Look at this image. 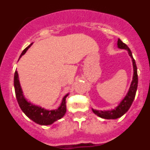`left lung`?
Instances as JSON below:
<instances>
[{
    "instance_id": "1",
    "label": "left lung",
    "mask_w": 150,
    "mask_h": 150,
    "mask_svg": "<svg viewBox=\"0 0 150 150\" xmlns=\"http://www.w3.org/2000/svg\"><path fill=\"white\" fill-rule=\"evenodd\" d=\"M118 47L120 49H125L128 51V54L132 59L133 62V67H134V76L133 80H132V85L130 86L129 91L127 94L126 97L122 100V101L120 103V104L116 107V109L111 111H100L95 110L92 109V111L95 114L98 116L99 117L103 118V119H107V120H115L118 118L121 117L127 111L129 110L130 107L132 106L133 100L135 98L136 91L137 88V83H138V77H137V65L135 63V61L132 56V51L128 48L125 43H124L120 39L118 40Z\"/></svg>"
}]
</instances>
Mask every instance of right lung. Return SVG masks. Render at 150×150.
<instances>
[{
  "label": "right lung",
  "instance_id": "1",
  "mask_svg": "<svg viewBox=\"0 0 150 150\" xmlns=\"http://www.w3.org/2000/svg\"><path fill=\"white\" fill-rule=\"evenodd\" d=\"M32 44V43H31ZM31 44L29 45L28 47H26L25 50L22 51L20 57L22 55L25 53L28 49L31 46ZM19 57V58H20ZM14 88H15L16 97L18 104L20 107L21 110L23 111V112L29 119L34 121L37 124L41 125H47L53 123L54 122L60 120L61 118L63 117L64 115L66 112V98L67 95L64 97L62 103L60 107L55 110H46L44 109H42L41 107H37V106L32 105L30 103H28L27 100L25 99L23 95H22V91L21 88L19 81H18V73L15 71L14 74Z\"/></svg>",
  "mask_w": 150,
  "mask_h": 150
}]
</instances>
